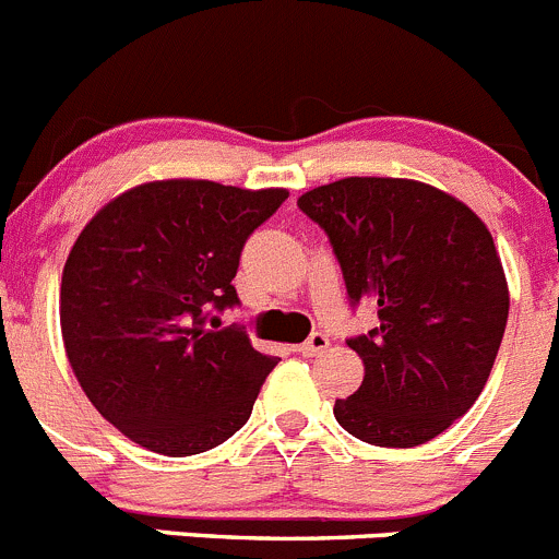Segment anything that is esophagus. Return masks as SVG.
<instances>
[{
  "mask_svg": "<svg viewBox=\"0 0 559 559\" xmlns=\"http://www.w3.org/2000/svg\"><path fill=\"white\" fill-rule=\"evenodd\" d=\"M328 344H331V338H328L325 333H311L304 344H297V353L306 358H314V356H320V353L328 350Z\"/></svg>",
  "mask_w": 559,
  "mask_h": 559,
  "instance_id": "esophagus-1",
  "label": "esophagus"
}]
</instances>
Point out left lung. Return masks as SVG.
Wrapping results in <instances>:
<instances>
[{
    "label": "left lung",
    "instance_id": "left-lung-1",
    "mask_svg": "<svg viewBox=\"0 0 559 559\" xmlns=\"http://www.w3.org/2000/svg\"><path fill=\"white\" fill-rule=\"evenodd\" d=\"M333 245L350 304L380 325L347 338L364 361L333 416L374 447H419L461 419L497 361L508 281L466 203L414 179L350 176L297 198Z\"/></svg>",
    "mask_w": 559,
    "mask_h": 559
}]
</instances>
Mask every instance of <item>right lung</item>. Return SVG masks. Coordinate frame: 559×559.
<instances>
[{
	"label": "right lung",
	"instance_id": "right-lung-1",
	"mask_svg": "<svg viewBox=\"0 0 559 559\" xmlns=\"http://www.w3.org/2000/svg\"><path fill=\"white\" fill-rule=\"evenodd\" d=\"M289 198L203 179L127 190L82 228L60 284L68 361L98 414L170 457L206 452L248 421L278 358L217 314L250 234ZM213 328H207V322Z\"/></svg>",
	"mask_w": 559,
	"mask_h": 559
}]
</instances>
